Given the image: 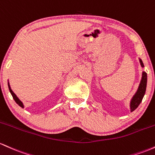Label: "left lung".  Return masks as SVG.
Instances as JSON below:
<instances>
[{"label": "left lung", "mask_w": 155, "mask_h": 155, "mask_svg": "<svg viewBox=\"0 0 155 155\" xmlns=\"http://www.w3.org/2000/svg\"><path fill=\"white\" fill-rule=\"evenodd\" d=\"M140 63L141 67H143L144 66L141 59H140ZM147 74L145 72H143L141 81H140V85H139L138 91L135 93V94L134 95V97H133V99H132L131 100V102H130V109H131L132 112H133V110H135V109L138 107V105H140L142 100H143V96L144 94H145L146 92V88H147Z\"/></svg>", "instance_id": "1"}]
</instances>
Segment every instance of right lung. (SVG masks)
<instances>
[{
	"mask_svg": "<svg viewBox=\"0 0 155 155\" xmlns=\"http://www.w3.org/2000/svg\"><path fill=\"white\" fill-rule=\"evenodd\" d=\"M8 89H9L10 93H11V94L12 95V97H13V99H14V100H15V102H17V104H18V105H20V107H23V104H22V102L21 101H20V100H19L18 98H17V97L16 96V94H15L14 93L13 91H12V90L11 89V87H10L9 84H8Z\"/></svg>",
	"mask_w": 155,
	"mask_h": 155,
	"instance_id": "1",
	"label": "right lung"
}]
</instances>
